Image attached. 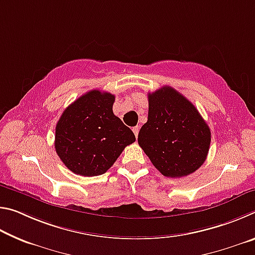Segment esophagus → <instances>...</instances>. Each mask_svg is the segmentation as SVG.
<instances>
[{
    "mask_svg": "<svg viewBox=\"0 0 255 255\" xmlns=\"http://www.w3.org/2000/svg\"><path fill=\"white\" fill-rule=\"evenodd\" d=\"M132 131H133V133H135V136H136V138H137L138 132H139V127H138V126L133 127V128H132Z\"/></svg>",
    "mask_w": 255,
    "mask_h": 255,
    "instance_id": "obj_1",
    "label": "esophagus"
}]
</instances>
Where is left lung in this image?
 <instances>
[{
    "label": "left lung",
    "mask_w": 255,
    "mask_h": 255,
    "mask_svg": "<svg viewBox=\"0 0 255 255\" xmlns=\"http://www.w3.org/2000/svg\"><path fill=\"white\" fill-rule=\"evenodd\" d=\"M208 125L187 98L171 86L148 93V119L138 144L163 175L181 178L204 164L210 146Z\"/></svg>",
    "instance_id": "obj_1"
}]
</instances>
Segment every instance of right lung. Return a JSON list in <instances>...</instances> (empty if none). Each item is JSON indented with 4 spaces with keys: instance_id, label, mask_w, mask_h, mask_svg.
Listing matches in <instances>:
<instances>
[{
    "instance_id": "add662e5",
    "label": "right lung",
    "mask_w": 255,
    "mask_h": 255,
    "mask_svg": "<svg viewBox=\"0 0 255 255\" xmlns=\"http://www.w3.org/2000/svg\"><path fill=\"white\" fill-rule=\"evenodd\" d=\"M115 96L100 90L83 94L60 116L55 131L56 153L68 170L101 175L125 147L136 140L130 128L114 115Z\"/></svg>"
}]
</instances>
